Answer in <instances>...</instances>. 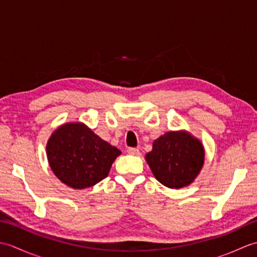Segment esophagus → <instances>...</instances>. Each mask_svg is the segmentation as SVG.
Here are the masks:
<instances>
[{"label":"esophagus","instance_id":"1","mask_svg":"<svg viewBox=\"0 0 257 257\" xmlns=\"http://www.w3.org/2000/svg\"><path fill=\"white\" fill-rule=\"evenodd\" d=\"M127 152L129 155H133V156H139L140 155V151L138 148H128Z\"/></svg>","mask_w":257,"mask_h":257}]
</instances>
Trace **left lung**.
Listing matches in <instances>:
<instances>
[{"instance_id":"1","label":"left lung","mask_w":257,"mask_h":257,"mask_svg":"<svg viewBox=\"0 0 257 257\" xmlns=\"http://www.w3.org/2000/svg\"><path fill=\"white\" fill-rule=\"evenodd\" d=\"M146 161L156 179L170 189L191 184L204 163V148L187 132H169L154 141Z\"/></svg>"}]
</instances>
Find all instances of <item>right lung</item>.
I'll return each instance as SVG.
<instances>
[{"instance_id": "right-lung-1", "label": "right lung", "mask_w": 257, "mask_h": 257, "mask_svg": "<svg viewBox=\"0 0 257 257\" xmlns=\"http://www.w3.org/2000/svg\"><path fill=\"white\" fill-rule=\"evenodd\" d=\"M121 154L83 122L62 124L48 139L46 155L54 174L68 187L86 189L105 179Z\"/></svg>"}]
</instances>
